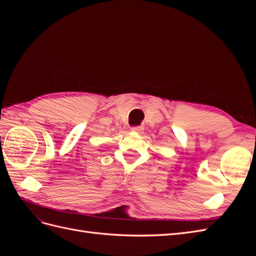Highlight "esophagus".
Returning a JSON list of instances; mask_svg holds the SVG:
<instances>
[{
    "label": "esophagus",
    "instance_id": "obj_1",
    "mask_svg": "<svg viewBox=\"0 0 256 256\" xmlns=\"http://www.w3.org/2000/svg\"><path fill=\"white\" fill-rule=\"evenodd\" d=\"M143 130H144V128L142 126H136V127L131 128V131H134V132H138V134H141Z\"/></svg>",
    "mask_w": 256,
    "mask_h": 256
}]
</instances>
